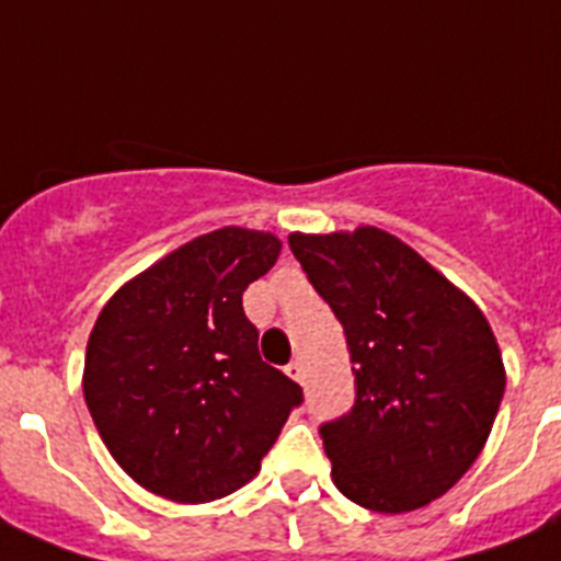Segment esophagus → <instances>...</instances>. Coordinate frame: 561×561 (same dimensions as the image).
I'll return each instance as SVG.
<instances>
[{"instance_id":"34e87169","label":"esophagus","mask_w":561,"mask_h":561,"mask_svg":"<svg viewBox=\"0 0 561 561\" xmlns=\"http://www.w3.org/2000/svg\"><path fill=\"white\" fill-rule=\"evenodd\" d=\"M285 373L290 375V378H294V381H305V367H301V362H290L285 367Z\"/></svg>"}]
</instances>
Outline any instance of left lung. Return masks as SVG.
<instances>
[{
  "label": "left lung",
  "instance_id": "left-lung-1",
  "mask_svg": "<svg viewBox=\"0 0 561 561\" xmlns=\"http://www.w3.org/2000/svg\"><path fill=\"white\" fill-rule=\"evenodd\" d=\"M287 242L341 321L353 362V407L319 426L335 489L378 514L432 503L471 469L503 401L489 321L381 228Z\"/></svg>",
  "mask_w": 561,
  "mask_h": 561
}]
</instances>
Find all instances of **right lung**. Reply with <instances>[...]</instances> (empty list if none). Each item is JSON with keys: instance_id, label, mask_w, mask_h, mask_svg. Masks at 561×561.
I'll return each instance as SVG.
<instances>
[{"instance_id": "obj_1", "label": "right lung", "mask_w": 561, "mask_h": 561, "mask_svg": "<svg viewBox=\"0 0 561 561\" xmlns=\"http://www.w3.org/2000/svg\"><path fill=\"white\" fill-rule=\"evenodd\" d=\"M274 233L220 228L126 282L101 310L84 398L121 469L174 503H208L260 471L301 387L262 362L242 310L274 267Z\"/></svg>"}]
</instances>
